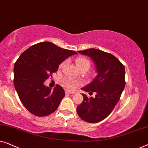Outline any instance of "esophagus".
I'll use <instances>...</instances> for the list:
<instances>
[{
  "mask_svg": "<svg viewBox=\"0 0 148 148\" xmlns=\"http://www.w3.org/2000/svg\"><path fill=\"white\" fill-rule=\"evenodd\" d=\"M65 94H75V92H70V91L66 90V91H65Z\"/></svg>",
  "mask_w": 148,
  "mask_h": 148,
  "instance_id": "esophagus-1",
  "label": "esophagus"
}]
</instances>
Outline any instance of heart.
Segmentation results:
<instances>
[{"label":"heart","mask_w":148,"mask_h":148,"mask_svg":"<svg viewBox=\"0 0 148 148\" xmlns=\"http://www.w3.org/2000/svg\"><path fill=\"white\" fill-rule=\"evenodd\" d=\"M66 61H63L61 64H60V68H62L63 66L65 65ZM75 62L77 67L79 69L82 68H88V69H90V62L89 61L88 59H87L86 58L84 57H78L76 58ZM62 84H63V86L65 87L66 89L69 90H74L76 88H77L78 86H79L82 85V82L80 81L75 80L73 79L66 77L64 78L63 80H62Z\"/></svg>","instance_id":"1"}]
</instances>
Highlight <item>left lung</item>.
Returning <instances> with one entry per match:
<instances>
[{
	"mask_svg": "<svg viewBox=\"0 0 148 148\" xmlns=\"http://www.w3.org/2000/svg\"><path fill=\"white\" fill-rule=\"evenodd\" d=\"M92 58L98 75L83 90L96 93L95 98L87 97L77 107L82 120L90 123L100 122L110 114L118 103L125 86V66L112 54L95 48L78 51Z\"/></svg>",
	"mask_w": 148,
	"mask_h": 148,
	"instance_id": "1",
	"label": "left lung"
}]
</instances>
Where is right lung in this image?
<instances>
[{"mask_svg":"<svg viewBox=\"0 0 148 148\" xmlns=\"http://www.w3.org/2000/svg\"><path fill=\"white\" fill-rule=\"evenodd\" d=\"M77 54L49 42L30 46L22 53L14 65V86L19 98L32 114L48 116L57 109L65 96L63 88L56 85L54 90L44 83L58 66L70 56Z\"/></svg>","mask_w":148,"mask_h":148,"instance_id":"obj_1","label":"right lung"}]
</instances>
